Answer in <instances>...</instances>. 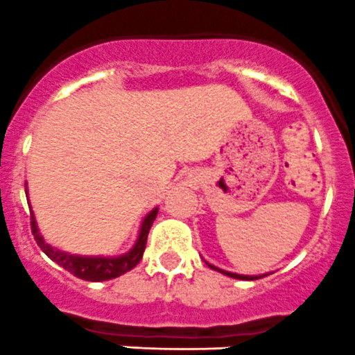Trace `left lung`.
<instances>
[{"label": "left lung", "instance_id": "1", "mask_svg": "<svg viewBox=\"0 0 355 355\" xmlns=\"http://www.w3.org/2000/svg\"><path fill=\"white\" fill-rule=\"evenodd\" d=\"M207 265H209V263H207ZM209 266H211L212 270H218V272L225 273V275H228V277H234V279H241V281H256V279H259L258 275H256V277H252V275H239V273L226 272V270H221V268H218V266H214V265H209Z\"/></svg>", "mask_w": 355, "mask_h": 355}]
</instances>
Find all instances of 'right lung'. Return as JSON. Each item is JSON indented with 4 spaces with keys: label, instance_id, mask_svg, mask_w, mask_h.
Masks as SVG:
<instances>
[{
    "label": "right lung",
    "instance_id": "right-lung-1",
    "mask_svg": "<svg viewBox=\"0 0 355 355\" xmlns=\"http://www.w3.org/2000/svg\"><path fill=\"white\" fill-rule=\"evenodd\" d=\"M157 212H158L157 207H155L153 211L148 212L146 218L143 219V225H141V230H139V237H137L134 248L130 249L129 252H125V254L116 256V258H107V256H76V254H69V252H64V251H59V249L52 248V245L46 244V242L43 241L42 235H40L33 211H31V232L33 235H35L36 244L42 248V251L45 252L52 261H55L57 265H60L64 270L73 273L74 277L83 279V281H92V282L110 281V279H114V277H120L123 275V273H127L141 261L144 249H146L148 234H150L151 225H153L155 218H157Z\"/></svg>",
    "mask_w": 355,
    "mask_h": 355
}]
</instances>
